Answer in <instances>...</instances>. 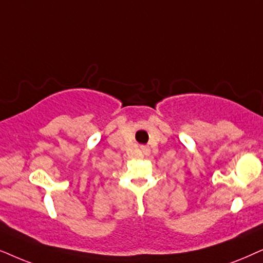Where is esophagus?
<instances>
[{
  "label": "esophagus",
  "mask_w": 263,
  "mask_h": 263,
  "mask_svg": "<svg viewBox=\"0 0 263 263\" xmlns=\"http://www.w3.org/2000/svg\"><path fill=\"white\" fill-rule=\"evenodd\" d=\"M141 149H142V152H143V154H144V155H149V154H150V149H149V146H146V145H142V146H141Z\"/></svg>",
  "instance_id": "1"
}]
</instances>
